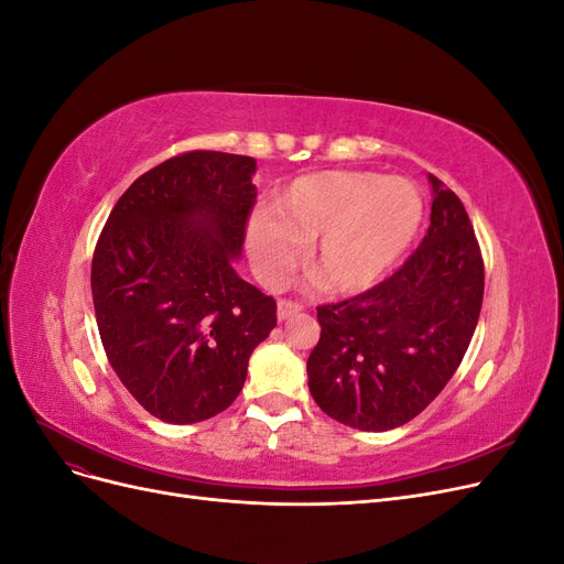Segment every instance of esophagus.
I'll return each instance as SVG.
<instances>
[{
    "instance_id": "esophagus-1",
    "label": "esophagus",
    "mask_w": 564,
    "mask_h": 564,
    "mask_svg": "<svg viewBox=\"0 0 564 564\" xmlns=\"http://www.w3.org/2000/svg\"><path fill=\"white\" fill-rule=\"evenodd\" d=\"M301 311H303V305H301L299 301H286V299H282V301L278 303V317H280V322L299 315Z\"/></svg>"
}]
</instances>
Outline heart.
<instances>
[{"instance_id": "1", "label": "heart", "mask_w": 564, "mask_h": 564, "mask_svg": "<svg viewBox=\"0 0 564 564\" xmlns=\"http://www.w3.org/2000/svg\"><path fill=\"white\" fill-rule=\"evenodd\" d=\"M256 216L247 242L261 278L282 282L311 247L308 272L332 294L377 284L416 240L423 199L406 178L371 172H322L296 178Z\"/></svg>"}]
</instances>
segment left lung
I'll return each instance as SVG.
<instances>
[{"label": "left lung", "mask_w": 564, "mask_h": 564, "mask_svg": "<svg viewBox=\"0 0 564 564\" xmlns=\"http://www.w3.org/2000/svg\"><path fill=\"white\" fill-rule=\"evenodd\" d=\"M431 228L381 284L319 305L308 388L324 414L357 431L404 425L449 383L470 346L485 263L460 199L440 178Z\"/></svg>", "instance_id": "obj_1"}]
</instances>
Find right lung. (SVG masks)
I'll use <instances>...</instances> for the list:
<instances>
[{
	"instance_id": "right-lung-1",
	"label": "right lung",
	"mask_w": 564,
	"mask_h": 564,
	"mask_svg": "<svg viewBox=\"0 0 564 564\" xmlns=\"http://www.w3.org/2000/svg\"><path fill=\"white\" fill-rule=\"evenodd\" d=\"M256 160L193 150L150 169L117 199L91 261L108 360L166 423L228 409L278 303L235 272L256 202Z\"/></svg>"
}]
</instances>
